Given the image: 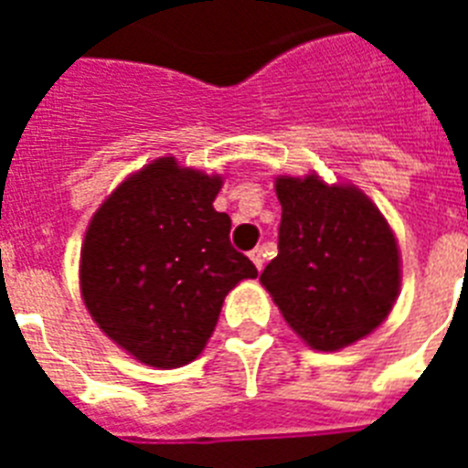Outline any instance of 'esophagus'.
I'll return each instance as SVG.
<instances>
[{
  "label": "esophagus",
  "mask_w": 468,
  "mask_h": 468,
  "mask_svg": "<svg viewBox=\"0 0 468 468\" xmlns=\"http://www.w3.org/2000/svg\"><path fill=\"white\" fill-rule=\"evenodd\" d=\"M250 260L255 262L257 270L262 271V267H264V250H262V248H255V250H252V252H250Z\"/></svg>",
  "instance_id": "34e87169"
}]
</instances>
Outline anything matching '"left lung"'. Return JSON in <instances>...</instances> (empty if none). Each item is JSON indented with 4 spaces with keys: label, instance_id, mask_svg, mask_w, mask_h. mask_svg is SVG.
I'll return each mask as SVG.
<instances>
[{
    "label": "left lung",
    "instance_id": "1",
    "mask_svg": "<svg viewBox=\"0 0 468 468\" xmlns=\"http://www.w3.org/2000/svg\"><path fill=\"white\" fill-rule=\"evenodd\" d=\"M277 198L279 255L260 282L311 347H347L381 325L399 296L391 228L362 191L315 175L279 176Z\"/></svg>",
    "mask_w": 468,
    "mask_h": 468
}]
</instances>
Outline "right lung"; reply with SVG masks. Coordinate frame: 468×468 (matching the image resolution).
<instances>
[{"label":"right lung","mask_w":468,"mask_h":468,"mask_svg":"<svg viewBox=\"0 0 468 468\" xmlns=\"http://www.w3.org/2000/svg\"><path fill=\"white\" fill-rule=\"evenodd\" d=\"M220 176L160 157L128 176L94 213L80 284L97 325L150 367L197 359L226 293L257 267L230 245V216L213 208Z\"/></svg>","instance_id":"right-lung-1"}]
</instances>
